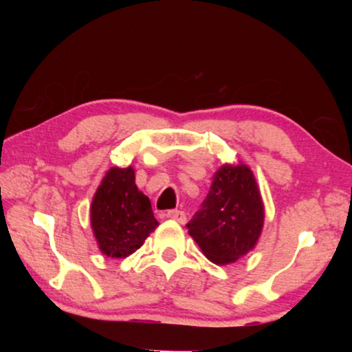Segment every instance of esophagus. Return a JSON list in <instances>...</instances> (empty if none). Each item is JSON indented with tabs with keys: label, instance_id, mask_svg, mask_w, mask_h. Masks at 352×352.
Wrapping results in <instances>:
<instances>
[{
	"label": "esophagus",
	"instance_id": "34e87169",
	"mask_svg": "<svg viewBox=\"0 0 352 352\" xmlns=\"http://www.w3.org/2000/svg\"><path fill=\"white\" fill-rule=\"evenodd\" d=\"M166 218H170V219H175V221H177V223H181V224H184L186 223V213L184 211H181V210H170V211H166Z\"/></svg>",
	"mask_w": 352,
	"mask_h": 352
}]
</instances>
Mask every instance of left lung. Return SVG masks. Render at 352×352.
Segmentation results:
<instances>
[{
  "label": "left lung",
  "instance_id": "left-lung-1",
  "mask_svg": "<svg viewBox=\"0 0 352 352\" xmlns=\"http://www.w3.org/2000/svg\"><path fill=\"white\" fill-rule=\"evenodd\" d=\"M263 223L264 208L253 173L245 165H224L187 229L206 258L228 264L256 245Z\"/></svg>",
  "mask_w": 352,
  "mask_h": 352
}]
</instances>
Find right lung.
Returning <instances> with one entry per match:
<instances>
[{"label": "right lung", "instance_id": "1", "mask_svg": "<svg viewBox=\"0 0 352 352\" xmlns=\"http://www.w3.org/2000/svg\"><path fill=\"white\" fill-rule=\"evenodd\" d=\"M91 226L100 252L112 258L134 253L155 230L151 200L138 190L131 166L105 175L91 205Z\"/></svg>", "mask_w": 352, "mask_h": 352}]
</instances>
